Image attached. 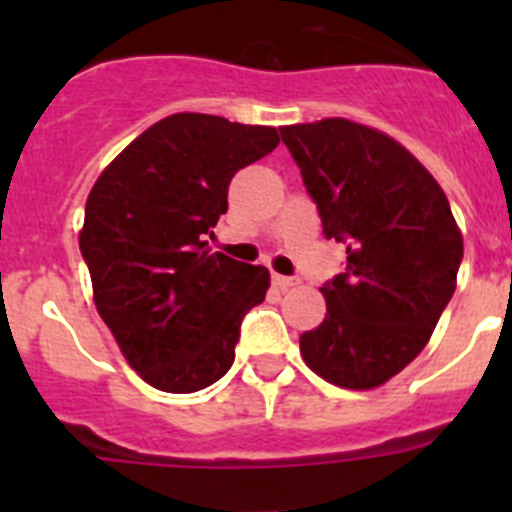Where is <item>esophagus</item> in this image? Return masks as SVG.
I'll return each mask as SVG.
<instances>
[{
  "label": "esophagus",
  "mask_w": 512,
  "mask_h": 512,
  "mask_svg": "<svg viewBox=\"0 0 512 512\" xmlns=\"http://www.w3.org/2000/svg\"><path fill=\"white\" fill-rule=\"evenodd\" d=\"M271 282H274V287H279V289H289V287H295L297 279L284 277V274H271Z\"/></svg>",
  "instance_id": "1"
}]
</instances>
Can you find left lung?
Here are the masks:
<instances>
[{
    "mask_svg": "<svg viewBox=\"0 0 512 512\" xmlns=\"http://www.w3.org/2000/svg\"><path fill=\"white\" fill-rule=\"evenodd\" d=\"M346 269L320 287L325 320L300 336L312 372L372 390L420 354L456 289L464 241L443 189L390 135L328 117L279 128Z\"/></svg>",
    "mask_w": 512,
    "mask_h": 512,
    "instance_id": "left-lung-1",
    "label": "left lung"
}]
</instances>
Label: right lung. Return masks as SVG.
<instances>
[{"instance_id":"obj_1","label":"right lung","mask_w":512,"mask_h":512,"mask_svg":"<svg viewBox=\"0 0 512 512\" xmlns=\"http://www.w3.org/2000/svg\"><path fill=\"white\" fill-rule=\"evenodd\" d=\"M279 146L274 128L179 112L151 125L89 192L81 256L117 346L151 387L187 395L233 366L269 271L207 251L235 171Z\"/></svg>"}]
</instances>
